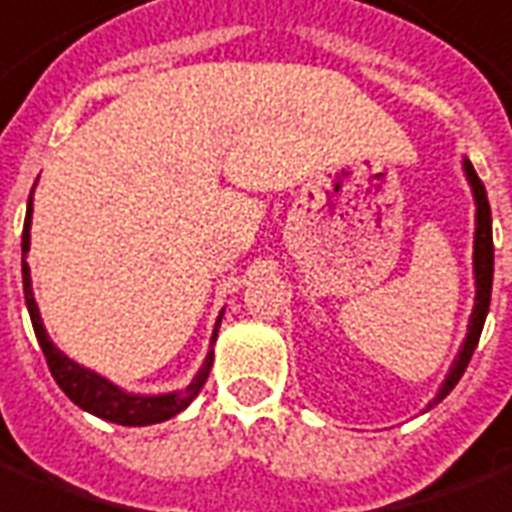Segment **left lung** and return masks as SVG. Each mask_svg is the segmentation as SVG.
<instances>
[{"mask_svg": "<svg viewBox=\"0 0 512 512\" xmlns=\"http://www.w3.org/2000/svg\"><path fill=\"white\" fill-rule=\"evenodd\" d=\"M464 176L469 181V189H472V198H475V241H472V274H475V306H472V314H469L467 323V336L458 347V355L453 358V366L450 372L445 374V380L439 385L437 396L429 401L431 410L434 404L445 399L456 382L461 380V374L467 372V363L472 358V352L478 347L480 331H483V323H486L488 304H491V282H494V238H491V206H488V195L483 181L478 179V173L472 168V162L464 160Z\"/></svg>", "mask_w": 512, "mask_h": 512, "instance_id": "1", "label": "left lung"}]
</instances>
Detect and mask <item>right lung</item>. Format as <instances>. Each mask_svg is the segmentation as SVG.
<instances>
[{
  "label": "right lung",
  "instance_id": "add662e5",
  "mask_svg": "<svg viewBox=\"0 0 512 512\" xmlns=\"http://www.w3.org/2000/svg\"><path fill=\"white\" fill-rule=\"evenodd\" d=\"M34 192V189H32ZM32 195H29V203H26V219H24V236H21V274H24V298L26 309H29V317H32V328L37 342L43 347L45 361H48V369L54 374L56 385L67 393V399L78 404L81 410L92 412L97 418L111 420V423H119V426H151V423H162V420L179 415L181 410H187L189 401L195 399L200 393V388L206 385L208 372H211V363H214V342H217L219 323H222V314L219 312L217 323H214V333H211V344H208V352L203 363H200L198 374L192 377L187 388L170 393H130L119 388L116 382H111L108 377L86 369L81 363H75L73 358H67L45 331L43 317H40V309H37V301H34L32 293V274H29V263H26V252H29V244H32V211H34Z\"/></svg>",
  "mask_w": 512,
  "mask_h": 512
}]
</instances>
